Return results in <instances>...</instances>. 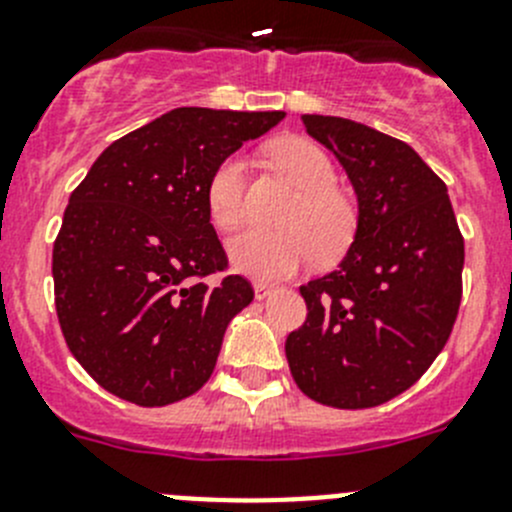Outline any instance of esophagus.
<instances>
[{"instance_id": "34e87169", "label": "esophagus", "mask_w": 512, "mask_h": 512, "mask_svg": "<svg viewBox=\"0 0 512 512\" xmlns=\"http://www.w3.org/2000/svg\"><path fill=\"white\" fill-rule=\"evenodd\" d=\"M252 288H255V298H257V301H265V298L270 296V293H273V290H275V285L255 283V285H252Z\"/></svg>"}]
</instances>
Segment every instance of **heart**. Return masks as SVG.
Returning a JSON list of instances; mask_svg holds the SVG:
<instances>
[{"mask_svg":"<svg viewBox=\"0 0 512 512\" xmlns=\"http://www.w3.org/2000/svg\"><path fill=\"white\" fill-rule=\"evenodd\" d=\"M270 160L301 188L283 216L285 229H247L229 239V260L252 278H288L311 265L316 255L336 257L354 237L357 214L344 193L334 188L336 168L329 155L306 137H283L270 145ZM247 165L229 155L211 170L206 209L219 229L239 227L245 219Z\"/></svg>","mask_w":512,"mask_h":512,"instance_id":"obj_1","label":"heart"}]
</instances>
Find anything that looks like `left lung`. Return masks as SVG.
<instances>
[{"mask_svg": "<svg viewBox=\"0 0 512 512\" xmlns=\"http://www.w3.org/2000/svg\"><path fill=\"white\" fill-rule=\"evenodd\" d=\"M357 193V229L334 273L301 285L308 316L285 339L316 403L372 408L408 390L444 349L462 301L464 239L444 181L411 145L342 117L303 114Z\"/></svg>", "mask_w": 512, "mask_h": 512, "instance_id": "left-lung-1", "label": "left lung"}]
</instances>
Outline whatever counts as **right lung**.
Here are the masks:
<instances>
[{"label": "right lung", "instance_id": "obj_1", "mask_svg": "<svg viewBox=\"0 0 512 512\" xmlns=\"http://www.w3.org/2000/svg\"><path fill=\"white\" fill-rule=\"evenodd\" d=\"M283 112L181 107L119 137L68 199L53 245L55 311L101 388L155 408L211 377L229 321L255 298L206 209L211 170Z\"/></svg>", "mask_w": 512, "mask_h": 512}]
</instances>
